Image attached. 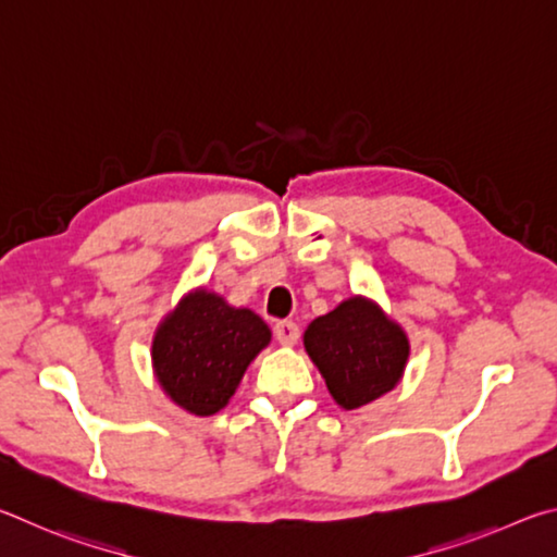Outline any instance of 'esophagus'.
<instances>
[{
  "mask_svg": "<svg viewBox=\"0 0 557 557\" xmlns=\"http://www.w3.org/2000/svg\"><path fill=\"white\" fill-rule=\"evenodd\" d=\"M275 338L282 346H295L299 338V326L295 322H277L275 324Z\"/></svg>",
  "mask_w": 557,
  "mask_h": 557,
  "instance_id": "1",
  "label": "esophagus"
}]
</instances>
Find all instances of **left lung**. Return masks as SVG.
Masks as SVG:
<instances>
[{
    "label": "left lung",
    "mask_w": 557,
    "mask_h": 557,
    "mask_svg": "<svg viewBox=\"0 0 557 557\" xmlns=\"http://www.w3.org/2000/svg\"><path fill=\"white\" fill-rule=\"evenodd\" d=\"M305 351L336 405L356 410L403 381L410 338L379 301L354 295L307 326Z\"/></svg>",
    "instance_id": "left-lung-1"
}]
</instances>
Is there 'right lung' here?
<instances>
[{"label": "right lung", "instance_id": "add662e5", "mask_svg": "<svg viewBox=\"0 0 557 557\" xmlns=\"http://www.w3.org/2000/svg\"><path fill=\"white\" fill-rule=\"evenodd\" d=\"M270 342V326L252 309L194 287L157 324L154 379L178 408L209 418L231 403L252 358Z\"/></svg>", "mask_w": 557, "mask_h": 557}]
</instances>
